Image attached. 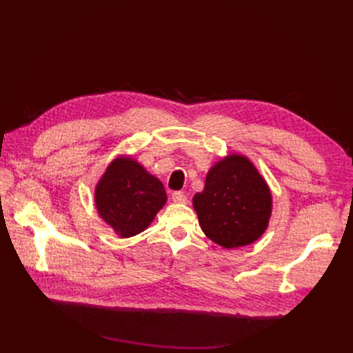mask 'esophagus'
Here are the masks:
<instances>
[{"label":"esophagus","instance_id":"esophagus-1","mask_svg":"<svg viewBox=\"0 0 353 353\" xmlns=\"http://www.w3.org/2000/svg\"><path fill=\"white\" fill-rule=\"evenodd\" d=\"M171 200L174 201V203H186V197H185V194L183 192H172V196H171Z\"/></svg>","mask_w":353,"mask_h":353}]
</instances>
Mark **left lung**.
I'll return each instance as SVG.
<instances>
[{
  "label": "left lung",
  "mask_w": 353,
  "mask_h": 353,
  "mask_svg": "<svg viewBox=\"0 0 353 353\" xmlns=\"http://www.w3.org/2000/svg\"><path fill=\"white\" fill-rule=\"evenodd\" d=\"M205 235L224 249L249 245L268 228L270 186L244 154L230 153L208 171L205 188L192 197Z\"/></svg>",
  "instance_id": "left-lung-1"
}]
</instances>
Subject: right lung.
<instances>
[{"label":"right lung","instance_id":"add662e5","mask_svg":"<svg viewBox=\"0 0 353 353\" xmlns=\"http://www.w3.org/2000/svg\"><path fill=\"white\" fill-rule=\"evenodd\" d=\"M94 201L100 219L118 236L144 232L167 203L162 182L132 156L119 154L95 185Z\"/></svg>","mask_w":353,"mask_h":353}]
</instances>
